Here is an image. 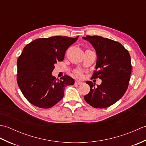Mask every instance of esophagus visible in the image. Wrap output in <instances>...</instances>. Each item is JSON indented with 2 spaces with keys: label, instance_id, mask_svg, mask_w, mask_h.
Returning a JSON list of instances; mask_svg holds the SVG:
<instances>
[{
  "label": "esophagus",
  "instance_id": "esophagus-1",
  "mask_svg": "<svg viewBox=\"0 0 146 146\" xmlns=\"http://www.w3.org/2000/svg\"><path fill=\"white\" fill-rule=\"evenodd\" d=\"M82 83V82H80V81H78V80H76L75 82V85H81Z\"/></svg>",
  "mask_w": 146,
  "mask_h": 146
}]
</instances>
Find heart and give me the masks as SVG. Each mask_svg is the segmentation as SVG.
Listing matches in <instances>:
<instances>
[{
	"mask_svg": "<svg viewBox=\"0 0 146 146\" xmlns=\"http://www.w3.org/2000/svg\"><path fill=\"white\" fill-rule=\"evenodd\" d=\"M75 75L78 77V78H82V77L83 76V72L82 70H75Z\"/></svg>",
	"mask_w": 146,
	"mask_h": 146,
	"instance_id": "1",
	"label": "heart"
}]
</instances>
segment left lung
<instances>
[{
  "instance_id": "8db88e82",
  "label": "left lung",
  "mask_w": 146,
  "mask_h": 146,
  "mask_svg": "<svg viewBox=\"0 0 146 146\" xmlns=\"http://www.w3.org/2000/svg\"><path fill=\"white\" fill-rule=\"evenodd\" d=\"M97 55L96 70L92 78H100L102 83L95 86L91 81L86 83L90 91L85 95L87 103L94 108L111 106L125 94L131 79L132 64L129 51L120 44L98 36H86Z\"/></svg>"
}]
</instances>
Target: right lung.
Wrapping results in <instances>:
<instances>
[{
    "instance_id": "obj_1",
    "label": "right lung",
    "mask_w": 146,
    "mask_h": 146,
    "mask_svg": "<svg viewBox=\"0 0 146 146\" xmlns=\"http://www.w3.org/2000/svg\"><path fill=\"white\" fill-rule=\"evenodd\" d=\"M78 38L52 36L27 44L17 61V82L31 104L42 108L53 107L64 96V88L75 80L67 75L60 80L52 76L54 64L64 60L67 49Z\"/></svg>"
}]
</instances>
